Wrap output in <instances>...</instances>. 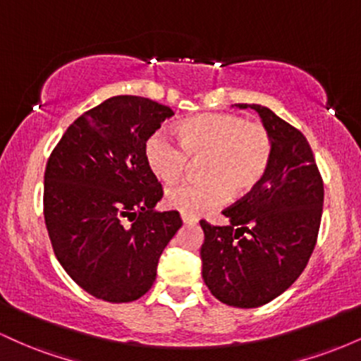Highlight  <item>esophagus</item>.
Masks as SVG:
<instances>
[{
    "mask_svg": "<svg viewBox=\"0 0 361 361\" xmlns=\"http://www.w3.org/2000/svg\"><path fill=\"white\" fill-rule=\"evenodd\" d=\"M181 221H183L185 224H197L198 219L195 217V215H190V214H181Z\"/></svg>",
    "mask_w": 361,
    "mask_h": 361,
    "instance_id": "34e87169",
    "label": "esophagus"
}]
</instances>
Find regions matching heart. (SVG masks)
I'll list each match as a JSON object with an SVG mask.
<instances>
[{"mask_svg":"<svg viewBox=\"0 0 361 361\" xmlns=\"http://www.w3.org/2000/svg\"><path fill=\"white\" fill-rule=\"evenodd\" d=\"M176 137L156 130L146 140V161L159 180L173 183L200 159L204 180L169 186L166 202L185 214H204L234 197L252 192L271 163L273 140L261 123L233 114H202L176 127Z\"/></svg>","mask_w":361,"mask_h":361,"instance_id":"heart-1","label":"heart"}]
</instances>
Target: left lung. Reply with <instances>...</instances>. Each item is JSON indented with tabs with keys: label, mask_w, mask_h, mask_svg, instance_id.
Segmentation results:
<instances>
[{
	"label": "left lung",
	"mask_w": 361,
	"mask_h": 361,
	"mask_svg": "<svg viewBox=\"0 0 361 361\" xmlns=\"http://www.w3.org/2000/svg\"><path fill=\"white\" fill-rule=\"evenodd\" d=\"M258 111L273 140L271 163L252 192L224 210L229 226L200 221L202 276L215 299L252 309L283 293L307 267L321 226L324 183L300 130L270 109Z\"/></svg>",
	"instance_id": "left-lung-1"
}]
</instances>
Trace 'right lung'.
<instances>
[{
	"instance_id": "add662e5",
	"label": "right lung",
	"mask_w": 361,
	"mask_h": 361,
	"mask_svg": "<svg viewBox=\"0 0 361 361\" xmlns=\"http://www.w3.org/2000/svg\"><path fill=\"white\" fill-rule=\"evenodd\" d=\"M171 115L149 98L111 97L74 120L49 156L44 219L54 255L97 299L142 297L183 224L176 210H154L163 186L144 151Z\"/></svg>"
}]
</instances>
